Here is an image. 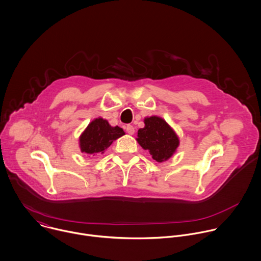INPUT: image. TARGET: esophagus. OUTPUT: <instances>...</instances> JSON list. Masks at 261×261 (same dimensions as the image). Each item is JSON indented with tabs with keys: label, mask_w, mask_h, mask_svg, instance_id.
<instances>
[{
	"label": "esophagus",
	"mask_w": 261,
	"mask_h": 261,
	"mask_svg": "<svg viewBox=\"0 0 261 261\" xmlns=\"http://www.w3.org/2000/svg\"><path fill=\"white\" fill-rule=\"evenodd\" d=\"M126 132H127L129 135H134V134H135V127H134L133 125L128 124V125L126 126Z\"/></svg>",
	"instance_id": "esophagus-1"
}]
</instances>
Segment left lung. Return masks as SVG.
Wrapping results in <instances>:
<instances>
[{"instance_id": "1", "label": "left lung", "mask_w": 261, "mask_h": 261, "mask_svg": "<svg viewBox=\"0 0 261 261\" xmlns=\"http://www.w3.org/2000/svg\"><path fill=\"white\" fill-rule=\"evenodd\" d=\"M144 122L145 127L138 130V143L148 150L157 162L166 161L176 151L179 145L178 137L161 117H146Z\"/></svg>"}]
</instances>
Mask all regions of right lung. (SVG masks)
<instances>
[{
    "mask_svg": "<svg viewBox=\"0 0 261 261\" xmlns=\"http://www.w3.org/2000/svg\"><path fill=\"white\" fill-rule=\"evenodd\" d=\"M125 133L119 126H111L106 119L101 117L94 119L80 137L82 153L95 155L104 151Z\"/></svg>",
    "mask_w": 261,
    "mask_h": 261,
    "instance_id": "1",
    "label": "right lung"
}]
</instances>
